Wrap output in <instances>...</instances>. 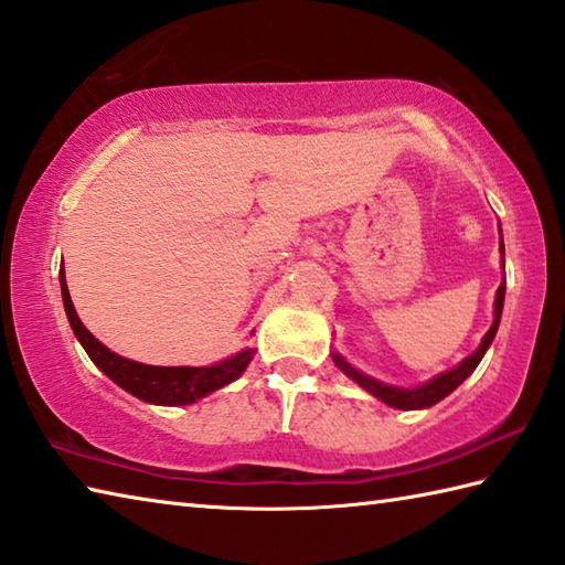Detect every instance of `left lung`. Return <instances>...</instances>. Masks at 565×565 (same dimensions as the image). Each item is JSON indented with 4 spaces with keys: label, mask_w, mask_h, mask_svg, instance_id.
Masks as SVG:
<instances>
[{
    "label": "left lung",
    "mask_w": 565,
    "mask_h": 565,
    "mask_svg": "<svg viewBox=\"0 0 565 565\" xmlns=\"http://www.w3.org/2000/svg\"><path fill=\"white\" fill-rule=\"evenodd\" d=\"M500 252L502 257H505V247H502V237H500ZM502 264H505V259H502ZM502 303H505V281L500 284L498 289V296H495V320H493V328H490L486 332V338L481 342V347L471 354L466 356L463 362L447 371V374H439L437 379H431L429 383H425V386L419 388H395V386H386V383H381L376 379H371L366 374H362V371H356L354 366H350L344 362V359L340 354H334V364H338L347 376H350L352 381H356L359 386H362L364 391H369L371 395H376L379 401H383L391 407H398V411H417V407H429L439 403L441 398H447V395L459 388L461 383L473 374V369L481 364V359L486 354V350L490 347V342H493L495 332H498V326H500V316H502Z\"/></svg>",
    "instance_id": "obj_1"
}]
</instances>
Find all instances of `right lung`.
<instances>
[{
  "instance_id": "right-lung-1",
  "label": "right lung",
  "mask_w": 565,
  "mask_h": 565,
  "mask_svg": "<svg viewBox=\"0 0 565 565\" xmlns=\"http://www.w3.org/2000/svg\"><path fill=\"white\" fill-rule=\"evenodd\" d=\"M60 289H63V303L65 313L72 326L75 338L82 342L84 352L97 364L106 376H109L118 386L134 393L136 398L154 403V405H189L203 395L218 391L227 383L235 381L243 374L245 366L252 359V350H243L239 354L225 359L221 364L213 366H148L130 362V359L118 356L109 347H104L94 334L82 326V320L75 313L72 298L65 284V274L60 271Z\"/></svg>"
}]
</instances>
